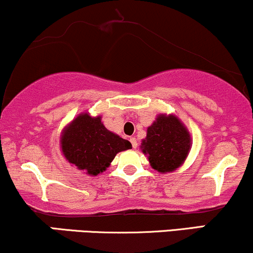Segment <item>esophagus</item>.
I'll return each instance as SVG.
<instances>
[{
    "instance_id": "34e87169",
    "label": "esophagus",
    "mask_w": 253,
    "mask_h": 253,
    "mask_svg": "<svg viewBox=\"0 0 253 253\" xmlns=\"http://www.w3.org/2000/svg\"><path fill=\"white\" fill-rule=\"evenodd\" d=\"M130 142H131L132 147L136 149V148H137V141H136V138L135 137H130Z\"/></svg>"
}]
</instances>
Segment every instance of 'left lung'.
Wrapping results in <instances>:
<instances>
[{
	"instance_id": "1",
	"label": "left lung",
	"mask_w": 253,
	"mask_h": 253,
	"mask_svg": "<svg viewBox=\"0 0 253 253\" xmlns=\"http://www.w3.org/2000/svg\"><path fill=\"white\" fill-rule=\"evenodd\" d=\"M139 148L147 155L151 168L167 174L186 161L192 148V137L177 116L160 114L147 127V136Z\"/></svg>"
}]
</instances>
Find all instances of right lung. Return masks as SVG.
I'll return each instance as SVG.
<instances>
[{
    "label": "right lung",
    "instance_id": "add662e5",
    "mask_svg": "<svg viewBox=\"0 0 253 253\" xmlns=\"http://www.w3.org/2000/svg\"><path fill=\"white\" fill-rule=\"evenodd\" d=\"M129 141L110 131L102 116L82 112L62 129L60 149L66 161L90 176H97L110 167L121 151L131 149Z\"/></svg>",
    "mask_w": 253,
    "mask_h": 253
}]
</instances>
